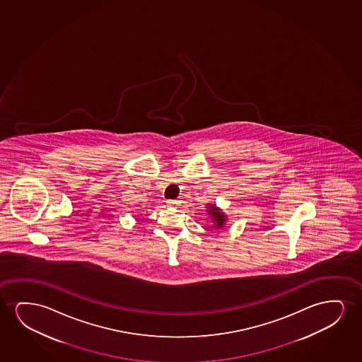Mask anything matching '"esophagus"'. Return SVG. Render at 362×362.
<instances>
[{"mask_svg":"<svg viewBox=\"0 0 362 362\" xmlns=\"http://www.w3.org/2000/svg\"><path fill=\"white\" fill-rule=\"evenodd\" d=\"M167 204H168L169 206H177L178 205V200H167Z\"/></svg>","mask_w":362,"mask_h":362,"instance_id":"1","label":"esophagus"}]
</instances>
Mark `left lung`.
Listing matches in <instances>:
<instances>
[{
    "label": "left lung",
    "mask_w": 362,
    "mask_h": 362,
    "mask_svg": "<svg viewBox=\"0 0 362 362\" xmlns=\"http://www.w3.org/2000/svg\"><path fill=\"white\" fill-rule=\"evenodd\" d=\"M210 210H208L209 214H211V218H214V221H216L218 228H223V223H225V218H223V214L218 210L216 206H208Z\"/></svg>",
    "instance_id": "left-lung-1"
}]
</instances>
